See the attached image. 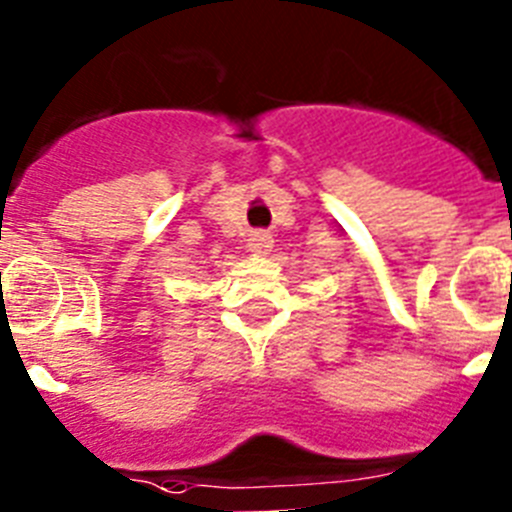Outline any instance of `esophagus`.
Instances as JSON below:
<instances>
[{
  "mask_svg": "<svg viewBox=\"0 0 512 512\" xmlns=\"http://www.w3.org/2000/svg\"><path fill=\"white\" fill-rule=\"evenodd\" d=\"M271 246H274V238H271L269 230H251V235H248V251H251L253 256L266 253Z\"/></svg>",
  "mask_w": 512,
  "mask_h": 512,
  "instance_id": "1",
  "label": "esophagus"
}]
</instances>
